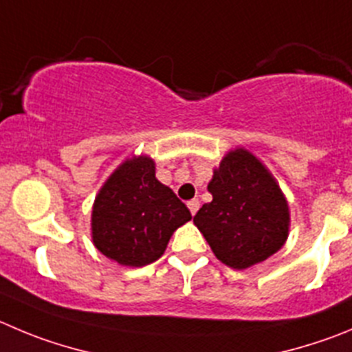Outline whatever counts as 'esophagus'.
<instances>
[{"label":"esophagus","mask_w":352,"mask_h":352,"mask_svg":"<svg viewBox=\"0 0 352 352\" xmlns=\"http://www.w3.org/2000/svg\"><path fill=\"white\" fill-rule=\"evenodd\" d=\"M187 206H189V210H191L192 215H196V212H198V208H199V201L198 199H191V201L187 203Z\"/></svg>","instance_id":"esophagus-1"}]
</instances>
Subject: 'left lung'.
Segmentation results:
<instances>
[{"label": "left lung", "instance_id": "1", "mask_svg": "<svg viewBox=\"0 0 352 352\" xmlns=\"http://www.w3.org/2000/svg\"><path fill=\"white\" fill-rule=\"evenodd\" d=\"M213 199L195 215L215 257L232 269L264 262L287 243L290 208L265 165L245 147L231 149L213 168Z\"/></svg>", "mask_w": 352, "mask_h": 352}]
</instances>
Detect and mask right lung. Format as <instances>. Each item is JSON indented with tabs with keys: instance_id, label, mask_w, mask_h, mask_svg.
I'll use <instances>...</instances> for the list:
<instances>
[{
	"instance_id": "obj_1",
	"label": "right lung",
	"mask_w": 352,
	"mask_h": 352,
	"mask_svg": "<svg viewBox=\"0 0 352 352\" xmlns=\"http://www.w3.org/2000/svg\"><path fill=\"white\" fill-rule=\"evenodd\" d=\"M191 212L156 179L151 156H131L107 177L91 208V241L102 255L142 267L165 254L173 232Z\"/></svg>"
}]
</instances>
